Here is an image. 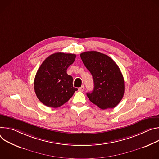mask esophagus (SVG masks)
I'll list each match as a JSON object with an SVG mask.
<instances>
[{"label": "esophagus", "mask_w": 159, "mask_h": 159, "mask_svg": "<svg viewBox=\"0 0 159 159\" xmlns=\"http://www.w3.org/2000/svg\"><path fill=\"white\" fill-rule=\"evenodd\" d=\"M84 86L83 85V86H81V87L79 88V89H78V91H80V92H83V91L84 90Z\"/></svg>", "instance_id": "obj_1"}]
</instances>
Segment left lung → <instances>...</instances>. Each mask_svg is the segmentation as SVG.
Returning a JSON list of instances; mask_svg holds the SVG:
<instances>
[{
  "label": "left lung",
  "mask_w": 159,
  "mask_h": 159,
  "mask_svg": "<svg viewBox=\"0 0 159 159\" xmlns=\"http://www.w3.org/2000/svg\"><path fill=\"white\" fill-rule=\"evenodd\" d=\"M80 56L94 83L93 90L87 93V97L103 110L115 107L125 93L124 78L117 64L108 56L97 51L84 52Z\"/></svg>",
  "instance_id": "left-lung-1"
}]
</instances>
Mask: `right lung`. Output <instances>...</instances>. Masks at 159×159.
Listing matches in <instances>:
<instances>
[{"label": "right lung", "mask_w": 159, "mask_h": 159, "mask_svg": "<svg viewBox=\"0 0 159 159\" xmlns=\"http://www.w3.org/2000/svg\"><path fill=\"white\" fill-rule=\"evenodd\" d=\"M75 58V54L54 53L40 66L34 78V89L39 100L46 106L61 107L78 90L73 87V77L67 74V69Z\"/></svg>", "instance_id": "right-lung-1"}]
</instances>
